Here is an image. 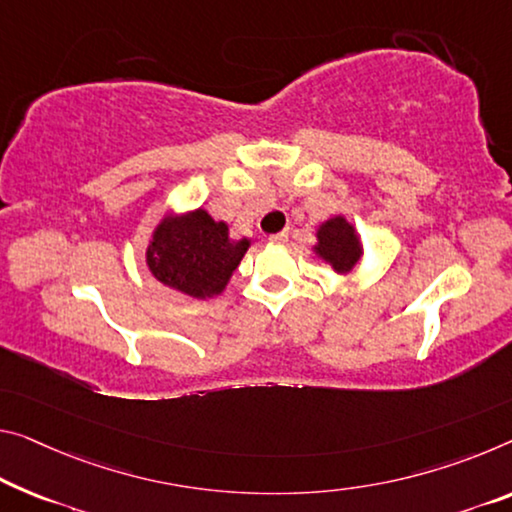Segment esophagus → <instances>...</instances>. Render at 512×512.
<instances>
[{
    "label": "esophagus",
    "instance_id": "1",
    "mask_svg": "<svg viewBox=\"0 0 512 512\" xmlns=\"http://www.w3.org/2000/svg\"><path fill=\"white\" fill-rule=\"evenodd\" d=\"M288 240V231H281L277 235H270V242H274V245H283V242Z\"/></svg>",
    "mask_w": 512,
    "mask_h": 512
}]
</instances>
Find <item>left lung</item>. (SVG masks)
Here are the masks:
<instances>
[{
    "mask_svg": "<svg viewBox=\"0 0 512 512\" xmlns=\"http://www.w3.org/2000/svg\"><path fill=\"white\" fill-rule=\"evenodd\" d=\"M311 251L338 277H348L364 261V242L357 226L345 215H332L316 226V245Z\"/></svg>",
    "mask_w": 512,
    "mask_h": 512,
    "instance_id": "obj_1",
    "label": "left lung"
}]
</instances>
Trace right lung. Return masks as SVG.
<instances>
[{"instance_id":"add662e5","label":"right lung","mask_w":512,"mask_h":512,"mask_svg":"<svg viewBox=\"0 0 512 512\" xmlns=\"http://www.w3.org/2000/svg\"><path fill=\"white\" fill-rule=\"evenodd\" d=\"M251 238H231L229 224L206 208H169L155 224L146 247V267L155 281L192 300L222 295L238 270Z\"/></svg>"}]
</instances>
